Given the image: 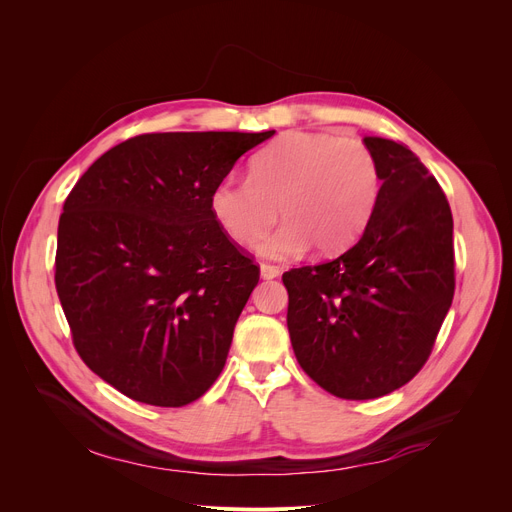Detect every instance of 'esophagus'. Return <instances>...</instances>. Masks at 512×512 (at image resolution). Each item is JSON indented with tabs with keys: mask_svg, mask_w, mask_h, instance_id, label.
I'll return each mask as SVG.
<instances>
[{
	"mask_svg": "<svg viewBox=\"0 0 512 512\" xmlns=\"http://www.w3.org/2000/svg\"><path fill=\"white\" fill-rule=\"evenodd\" d=\"M259 272H261V278H263V280H274V278L280 276V267L270 265V263H261V265H259Z\"/></svg>",
	"mask_w": 512,
	"mask_h": 512,
	"instance_id": "obj_1",
	"label": "esophagus"
}]
</instances>
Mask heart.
I'll return each instance as SVG.
<instances>
[{"label": "heart", "instance_id": "obj_1", "mask_svg": "<svg viewBox=\"0 0 512 512\" xmlns=\"http://www.w3.org/2000/svg\"><path fill=\"white\" fill-rule=\"evenodd\" d=\"M380 197V168L359 141L330 132L290 130L261 149L249 180L224 176L211 186L207 207L213 222L236 245H251L276 220L282 226L263 238L257 253L292 259L311 245L334 253L367 226Z\"/></svg>", "mask_w": 512, "mask_h": 512}]
</instances>
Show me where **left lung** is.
Instances as JSON below:
<instances>
[{"mask_svg":"<svg viewBox=\"0 0 512 512\" xmlns=\"http://www.w3.org/2000/svg\"><path fill=\"white\" fill-rule=\"evenodd\" d=\"M380 197L355 247L282 276L292 351L346 400L386 396L432 353L454 297L452 213L438 180L402 143L365 137Z\"/></svg>","mask_w":512,"mask_h":512,"instance_id":"1","label":"left lung"}]
</instances>
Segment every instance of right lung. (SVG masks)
<instances>
[{"label":"right lung","instance_id":"add662e5","mask_svg":"<svg viewBox=\"0 0 512 512\" xmlns=\"http://www.w3.org/2000/svg\"><path fill=\"white\" fill-rule=\"evenodd\" d=\"M274 132L141 134L74 184L58 297L80 359L124 396L184 407L222 373L259 267L213 222L207 195Z\"/></svg>","mask_w":512,"mask_h":512}]
</instances>
